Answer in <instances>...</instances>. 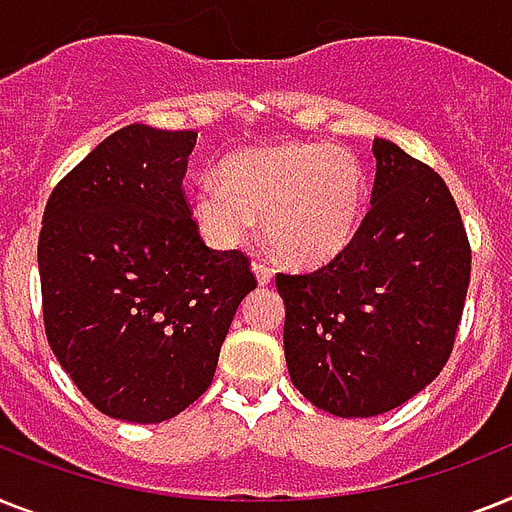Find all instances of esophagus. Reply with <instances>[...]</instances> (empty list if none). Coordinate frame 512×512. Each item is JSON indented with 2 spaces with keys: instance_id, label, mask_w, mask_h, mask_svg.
<instances>
[{
  "instance_id": "esophagus-1",
  "label": "esophagus",
  "mask_w": 512,
  "mask_h": 512,
  "mask_svg": "<svg viewBox=\"0 0 512 512\" xmlns=\"http://www.w3.org/2000/svg\"><path fill=\"white\" fill-rule=\"evenodd\" d=\"M252 273H255L257 284L260 286H268L273 281V268H268L265 263H255L252 265Z\"/></svg>"
}]
</instances>
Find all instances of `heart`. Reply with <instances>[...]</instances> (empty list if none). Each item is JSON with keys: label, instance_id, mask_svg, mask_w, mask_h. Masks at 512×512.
<instances>
[{"label": "heart", "instance_id": "obj_1", "mask_svg": "<svg viewBox=\"0 0 512 512\" xmlns=\"http://www.w3.org/2000/svg\"><path fill=\"white\" fill-rule=\"evenodd\" d=\"M368 197L360 157L328 144H276L236 152L218 178L194 191V220L207 242L234 249L255 231L297 268L331 263L352 242Z\"/></svg>", "mask_w": 512, "mask_h": 512}]
</instances>
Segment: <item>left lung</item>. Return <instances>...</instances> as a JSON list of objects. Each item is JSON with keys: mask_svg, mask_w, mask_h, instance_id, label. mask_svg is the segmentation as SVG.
Masks as SVG:
<instances>
[{"mask_svg": "<svg viewBox=\"0 0 512 512\" xmlns=\"http://www.w3.org/2000/svg\"><path fill=\"white\" fill-rule=\"evenodd\" d=\"M371 210L323 268L286 276L284 352L305 400L339 418L389 413L439 376L471 281V244L439 173L373 141Z\"/></svg>", "mask_w": 512, "mask_h": 512, "instance_id": "1", "label": "left lung"}]
</instances>
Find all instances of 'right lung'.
Returning <instances> with one entry per match:
<instances>
[{"mask_svg": "<svg viewBox=\"0 0 512 512\" xmlns=\"http://www.w3.org/2000/svg\"><path fill=\"white\" fill-rule=\"evenodd\" d=\"M197 131L107 136L49 194L39 276L49 347L99 413L160 423L213 384L257 286L247 255L210 249L184 176Z\"/></svg>", "mask_w": 512, "mask_h": 512, "instance_id": "add662e5", "label": "right lung"}]
</instances>
